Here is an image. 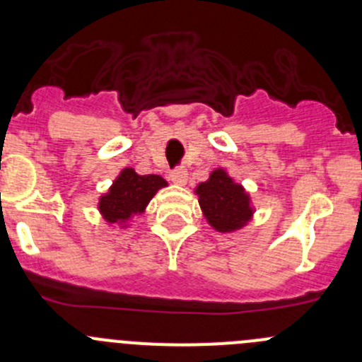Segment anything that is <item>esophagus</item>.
<instances>
[{
    "mask_svg": "<svg viewBox=\"0 0 362 362\" xmlns=\"http://www.w3.org/2000/svg\"><path fill=\"white\" fill-rule=\"evenodd\" d=\"M187 170H185L184 166H178L175 168V170H171L170 177H171V182L177 185H185V182H187Z\"/></svg>",
    "mask_w": 362,
    "mask_h": 362,
    "instance_id": "esophagus-1",
    "label": "esophagus"
}]
</instances>
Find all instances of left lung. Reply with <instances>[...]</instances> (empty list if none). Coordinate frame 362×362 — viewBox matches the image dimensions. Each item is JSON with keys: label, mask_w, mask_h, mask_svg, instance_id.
<instances>
[{"label": "left lung", "mask_w": 362, "mask_h": 362, "mask_svg": "<svg viewBox=\"0 0 362 362\" xmlns=\"http://www.w3.org/2000/svg\"><path fill=\"white\" fill-rule=\"evenodd\" d=\"M196 192L204 217L217 231H235L250 218L249 196L224 170H215L206 182L198 185Z\"/></svg>", "instance_id": "left-lung-1"}]
</instances>
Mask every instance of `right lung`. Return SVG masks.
Masks as SVG:
<instances>
[{
	"label": "right lung",
	"mask_w": 362,
	"mask_h": 362,
	"mask_svg": "<svg viewBox=\"0 0 362 362\" xmlns=\"http://www.w3.org/2000/svg\"><path fill=\"white\" fill-rule=\"evenodd\" d=\"M166 182L159 175H138L134 170H124L113 182L110 192L100 202V210L108 222H126L134 214H141L156 192Z\"/></svg>",
	"instance_id": "right-lung-1"
}]
</instances>
